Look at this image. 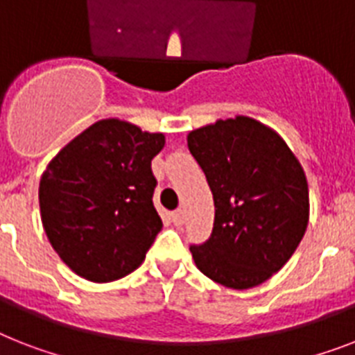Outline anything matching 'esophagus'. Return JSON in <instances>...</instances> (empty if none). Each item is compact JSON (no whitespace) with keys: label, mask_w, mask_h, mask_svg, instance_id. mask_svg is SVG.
I'll list each match as a JSON object with an SVG mask.
<instances>
[{"label":"esophagus","mask_w":355,"mask_h":355,"mask_svg":"<svg viewBox=\"0 0 355 355\" xmlns=\"http://www.w3.org/2000/svg\"><path fill=\"white\" fill-rule=\"evenodd\" d=\"M171 220L175 226H182L184 224V211L182 209H177V211L171 213Z\"/></svg>","instance_id":"1"}]
</instances>
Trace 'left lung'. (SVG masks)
<instances>
[{"instance_id": "left-lung-1", "label": "left lung", "mask_w": 355, "mask_h": 355, "mask_svg": "<svg viewBox=\"0 0 355 355\" xmlns=\"http://www.w3.org/2000/svg\"><path fill=\"white\" fill-rule=\"evenodd\" d=\"M187 148L215 202L211 235L189 246L197 268L233 290L268 281L306 232L308 182L299 160L277 132L248 116L195 129Z\"/></svg>"}]
</instances>
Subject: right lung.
<instances>
[{"label":"right lung","instance_id":"add662e5","mask_svg":"<svg viewBox=\"0 0 355 355\" xmlns=\"http://www.w3.org/2000/svg\"><path fill=\"white\" fill-rule=\"evenodd\" d=\"M162 132L100 120L51 160L40 180L49 243L74 273L111 282L135 272L162 230L153 206L151 160Z\"/></svg>","mask_w":355,"mask_h":355}]
</instances>
